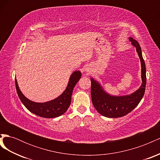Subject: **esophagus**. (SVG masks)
Listing matches in <instances>:
<instances>
[{"label":"esophagus","mask_w":160,"mask_h":160,"mask_svg":"<svg viewBox=\"0 0 160 160\" xmlns=\"http://www.w3.org/2000/svg\"><path fill=\"white\" fill-rule=\"evenodd\" d=\"M86 71H89V69H86Z\"/></svg>","instance_id":"obj_1"}]
</instances>
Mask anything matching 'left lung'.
I'll use <instances>...</instances> for the list:
<instances>
[{"label":"left lung","instance_id":"obj_1","mask_svg":"<svg viewBox=\"0 0 160 160\" xmlns=\"http://www.w3.org/2000/svg\"><path fill=\"white\" fill-rule=\"evenodd\" d=\"M132 44L136 48L142 64V84L133 93L125 96L110 95L101 88L98 81L91 79V100L94 108L105 117L116 118L123 117L130 113L139 103L143 97L146 85V69L139 42L133 38H129Z\"/></svg>","mask_w":160,"mask_h":160}]
</instances>
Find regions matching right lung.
<instances>
[{"label": "right lung", "instance_id": "add662e5", "mask_svg": "<svg viewBox=\"0 0 160 160\" xmlns=\"http://www.w3.org/2000/svg\"><path fill=\"white\" fill-rule=\"evenodd\" d=\"M81 77V73L80 71H76L72 72L70 77L68 85L63 93L57 98L45 103H36L28 99L22 93L15 79L16 89L19 99L31 112L42 118H54L61 116L68 109L71 104L72 90Z\"/></svg>", "mask_w": 160, "mask_h": 160}]
</instances>
